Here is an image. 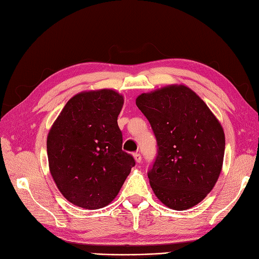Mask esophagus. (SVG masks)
Segmentation results:
<instances>
[{
    "instance_id": "34e87169",
    "label": "esophagus",
    "mask_w": 259,
    "mask_h": 259,
    "mask_svg": "<svg viewBox=\"0 0 259 259\" xmlns=\"http://www.w3.org/2000/svg\"><path fill=\"white\" fill-rule=\"evenodd\" d=\"M133 156H134V160H135L136 163L142 162V155H140L139 153H134V154H133Z\"/></svg>"
}]
</instances>
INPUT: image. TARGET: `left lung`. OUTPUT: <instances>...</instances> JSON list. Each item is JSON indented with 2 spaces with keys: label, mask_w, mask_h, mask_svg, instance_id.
Segmentation results:
<instances>
[{
  "label": "left lung",
  "mask_w": 259,
  "mask_h": 259,
  "mask_svg": "<svg viewBox=\"0 0 259 259\" xmlns=\"http://www.w3.org/2000/svg\"><path fill=\"white\" fill-rule=\"evenodd\" d=\"M158 143L148 177L164 205L186 210L213 189L223 168L225 133L207 105L184 84H171L136 98Z\"/></svg>",
  "instance_id": "obj_1"
}]
</instances>
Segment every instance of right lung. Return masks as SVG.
I'll use <instances>...</instances> for the list:
<instances>
[{
  "label": "right lung",
  "mask_w": 259,
  "mask_h": 259,
  "mask_svg": "<svg viewBox=\"0 0 259 259\" xmlns=\"http://www.w3.org/2000/svg\"><path fill=\"white\" fill-rule=\"evenodd\" d=\"M123 104L116 91H84L68 100L52 125L46 142L51 175L75 206L110 204L135 165L122 150L117 116Z\"/></svg>",
  "instance_id": "add662e5"
}]
</instances>
